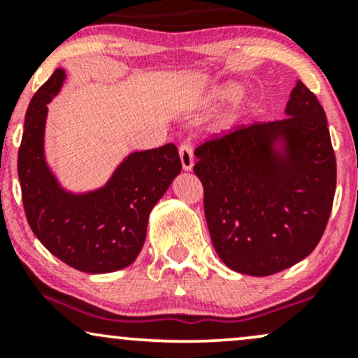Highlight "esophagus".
Wrapping results in <instances>:
<instances>
[{"label": "esophagus", "instance_id": "esophagus-1", "mask_svg": "<svg viewBox=\"0 0 358 358\" xmlns=\"http://www.w3.org/2000/svg\"><path fill=\"white\" fill-rule=\"evenodd\" d=\"M180 153V162H182V168L185 171H190L193 168V151L190 145H182L178 150Z\"/></svg>", "mask_w": 358, "mask_h": 358}]
</instances>
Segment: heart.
<instances>
[{
    "label": "heart",
    "instance_id": "1",
    "mask_svg": "<svg viewBox=\"0 0 358 358\" xmlns=\"http://www.w3.org/2000/svg\"><path fill=\"white\" fill-rule=\"evenodd\" d=\"M242 94H244V85L239 84V82H234V80L224 82V84L217 85V87H213L210 90V94H208V102L217 106H231V104H236V102L241 99ZM232 124H234V119H225V121L222 122L220 129L222 131L231 129Z\"/></svg>",
    "mask_w": 358,
    "mask_h": 358
}]
</instances>
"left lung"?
Returning <instances> with one entry per match:
<instances>
[{"label": "left lung", "mask_w": 358, "mask_h": 358, "mask_svg": "<svg viewBox=\"0 0 358 358\" xmlns=\"http://www.w3.org/2000/svg\"><path fill=\"white\" fill-rule=\"evenodd\" d=\"M285 116L195 150L213 248L227 268L248 276H271L310 256L334 205L327 116L301 80Z\"/></svg>", "instance_id": "left-lung-1"}]
</instances>
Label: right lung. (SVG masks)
Here are the masks:
<instances>
[{"mask_svg": "<svg viewBox=\"0 0 358 358\" xmlns=\"http://www.w3.org/2000/svg\"><path fill=\"white\" fill-rule=\"evenodd\" d=\"M65 79L64 69H57L27 109L18 151L24 213L36 239L65 264L82 273H114L136 261L150 213L182 163L176 146L168 143L126 155L101 187L79 192L64 187L48 165L45 127L48 104Z\"/></svg>", "mask_w": 358, "mask_h": 358, "instance_id": "1", "label": "right lung"}]
</instances>
